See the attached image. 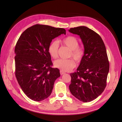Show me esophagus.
Listing matches in <instances>:
<instances>
[{
  "instance_id": "34e87169",
  "label": "esophagus",
  "mask_w": 122,
  "mask_h": 122,
  "mask_svg": "<svg viewBox=\"0 0 122 122\" xmlns=\"http://www.w3.org/2000/svg\"><path fill=\"white\" fill-rule=\"evenodd\" d=\"M65 73L64 72V71H61V70H60V74H61V75H63V74H64Z\"/></svg>"
}]
</instances>
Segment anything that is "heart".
I'll use <instances>...</instances> for the list:
<instances>
[{
    "instance_id": "obj_1",
    "label": "heart",
    "mask_w": 122,
    "mask_h": 122,
    "mask_svg": "<svg viewBox=\"0 0 122 122\" xmlns=\"http://www.w3.org/2000/svg\"><path fill=\"white\" fill-rule=\"evenodd\" d=\"M62 45L67 47L70 50V57H72L78 63L81 62L84 55L83 47L79 46L78 40L74 36H69L61 40ZM59 44L56 40L51 42L48 46V52L52 58L55 59L58 57ZM54 65L55 67L61 69L62 71H69L75 67V61L72 58L59 59L55 61Z\"/></svg>"
}]
</instances>
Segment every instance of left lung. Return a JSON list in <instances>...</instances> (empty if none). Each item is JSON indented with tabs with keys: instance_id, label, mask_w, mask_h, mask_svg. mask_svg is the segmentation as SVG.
I'll return each mask as SVG.
<instances>
[{
	"instance_id": "8db88e82",
	"label": "left lung",
	"mask_w": 122,
	"mask_h": 122,
	"mask_svg": "<svg viewBox=\"0 0 122 122\" xmlns=\"http://www.w3.org/2000/svg\"><path fill=\"white\" fill-rule=\"evenodd\" d=\"M69 31L80 36L84 48L77 71L70 74L69 89L80 101L91 102L100 95L106 86L109 63L105 46L101 36L86 26L71 28Z\"/></svg>"
}]
</instances>
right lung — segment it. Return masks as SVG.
<instances>
[{
    "instance_id": "obj_1",
    "label": "right lung",
    "mask_w": 122,
    "mask_h": 122,
    "mask_svg": "<svg viewBox=\"0 0 122 122\" xmlns=\"http://www.w3.org/2000/svg\"><path fill=\"white\" fill-rule=\"evenodd\" d=\"M66 30L36 24L21 34L15 48V75L22 90L32 100L41 101L52 93L60 70L53 65L48 48L52 40Z\"/></svg>"
}]
</instances>
